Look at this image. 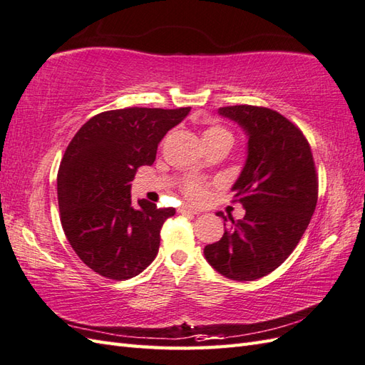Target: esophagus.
<instances>
[{
  "label": "esophagus",
  "instance_id": "1",
  "mask_svg": "<svg viewBox=\"0 0 365 365\" xmlns=\"http://www.w3.org/2000/svg\"><path fill=\"white\" fill-rule=\"evenodd\" d=\"M180 213H191V215H199V210L197 208H191L188 205H185L182 208H179Z\"/></svg>",
  "mask_w": 365,
  "mask_h": 365
}]
</instances>
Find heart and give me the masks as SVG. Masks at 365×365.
<instances>
[{
	"instance_id": "heart-1",
	"label": "heart",
	"mask_w": 365,
	"mask_h": 365,
	"mask_svg": "<svg viewBox=\"0 0 365 365\" xmlns=\"http://www.w3.org/2000/svg\"><path fill=\"white\" fill-rule=\"evenodd\" d=\"M203 143H215V141H230L233 143L232 132L224 127L222 124H210L203 130ZM183 194L191 200H200L207 194V185L199 180H186L182 186Z\"/></svg>"
}]
</instances>
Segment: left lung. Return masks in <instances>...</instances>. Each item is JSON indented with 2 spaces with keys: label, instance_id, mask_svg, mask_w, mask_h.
Segmentation results:
<instances>
[{
  "label": "left lung",
  "instance_id": "left-lung-1",
  "mask_svg": "<svg viewBox=\"0 0 365 365\" xmlns=\"http://www.w3.org/2000/svg\"><path fill=\"white\" fill-rule=\"evenodd\" d=\"M219 113L249 135L247 162L233 185V202L245 216L232 219L222 238L203 253L219 274L253 282L282 266L308 228L319 196L316 163L303 132L275 110L228 106ZM217 216L227 221L224 213Z\"/></svg>",
  "mask_w": 365,
  "mask_h": 365
}]
</instances>
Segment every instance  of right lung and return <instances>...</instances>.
I'll use <instances>...</instances> for the list:
<instances>
[{"label": "right lung", "instance_id": "right-lung-1", "mask_svg": "<svg viewBox=\"0 0 365 365\" xmlns=\"http://www.w3.org/2000/svg\"><path fill=\"white\" fill-rule=\"evenodd\" d=\"M191 107L108 110L83 124L57 173L61 222L68 242L101 277L129 279L160 247V230L174 208L130 197L138 168L154 163L158 143Z\"/></svg>", "mask_w": 365, "mask_h": 365}]
</instances>
